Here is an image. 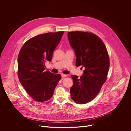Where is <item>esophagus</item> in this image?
<instances>
[{
    "mask_svg": "<svg viewBox=\"0 0 131 131\" xmlns=\"http://www.w3.org/2000/svg\"><path fill=\"white\" fill-rule=\"evenodd\" d=\"M61 76H62V78H65V77H67L66 74H62Z\"/></svg>",
    "mask_w": 131,
    "mask_h": 131,
    "instance_id": "obj_1",
    "label": "esophagus"
}]
</instances>
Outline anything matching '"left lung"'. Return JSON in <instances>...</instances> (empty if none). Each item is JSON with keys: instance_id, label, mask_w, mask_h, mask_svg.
<instances>
[{"instance_id": "left-lung-1", "label": "left lung", "mask_w": 131, "mask_h": 131, "mask_svg": "<svg viewBox=\"0 0 131 131\" xmlns=\"http://www.w3.org/2000/svg\"><path fill=\"white\" fill-rule=\"evenodd\" d=\"M67 35L77 58L76 66L85 68L80 78L71 76L73 85L70 96L78 104H85L96 97L107 80L110 65L108 53L102 39L94 34L70 31Z\"/></svg>"}]
</instances>
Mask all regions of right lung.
I'll list each match as a JSON object with an SVG mask.
<instances>
[{
  "instance_id": "obj_1",
  "label": "right lung",
  "mask_w": 131,
  "mask_h": 131,
  "mask_svg": "<svg viewBox=\"0 0 131 131\" xmlns=\"http://www.w3.org/2000/svg\"><path fill=\"white\" fill-rule=\"evenodd\" d=\"M64 31L37 35L27 40L17 58L18 77L28 95L43 102L50 99L61 79L60 74L45 71V63L51 61L53 51L59 44Z\"/></svg>"
}]
</instances>
